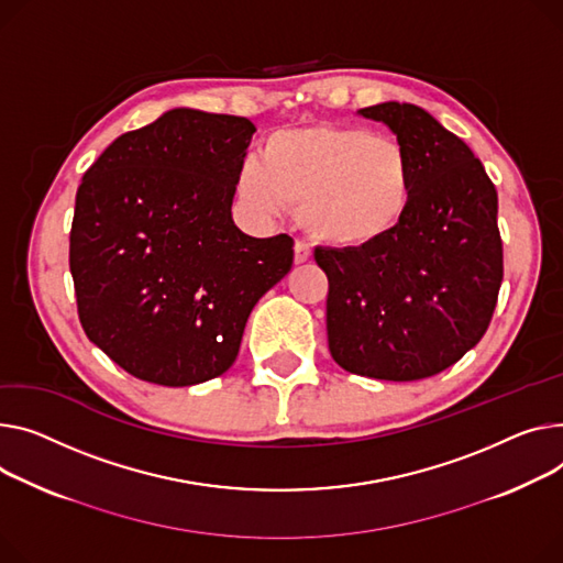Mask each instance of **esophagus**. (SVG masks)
Instances as JSON below:
<instances>
[{"mask_svg":"<svg viewBox=\"0 0 563 563\" xmlns=\"http://www.w3.org/2000/svg\"><path fill=\"white\" fill-rule=\"evenodd\" d=\"M310 257H312V251H310L308 244H303V242L294 244V262H296V265H303V262H308Z\"/></svg>","mask_w":563,"mask_h":563,"instance_id":"esophagus-1","label":"esophagus"}]
</instances>
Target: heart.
<instances>
[{"label": "heart", "instance_id": "obj_1", "mask_svg": "<svg viewBox=\"0 0 563 563\" xmlns=\"http://www.w3.org/2000/svg\"><path fill=\"white\" fill-rule=\"evenodd\" d=\"M415 180V163L398 140L323 122L269 133L260 158L242 163L238 195L262 217L294 206L314 242L364 251L400 227Z\"/></svg>", "mask_w": 563, "mask_h": 563}]
</instances>
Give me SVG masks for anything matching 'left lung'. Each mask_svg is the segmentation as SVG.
Returning <instances> with one entry per match:
<instances>
[{"mask_svg":"<svg viewBox=\"0 0 563 563\" xmlns=\"http://www.w3.org/2000/svg\"><path fill=\"white\" fill-rule=\"evenodd\" d=\"M415 163L400 227L364 251L314 249L330 289L332 360L357 376L409 383L453 366L489 328L503 283L498 192L464 140L415 103L357 110Z\"/></svg>","mask_w":563,"mask_h":563,"instance_id":"8db88e82","label":"left lung"}]
</instances>
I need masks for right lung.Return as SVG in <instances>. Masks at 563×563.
Returning <instances> with one entry per match:
<instances>
[{
	"instance_id": "obj_1",
	"label": "right lung",
	"mask_w": 563,
	"mask_h": 563,
	"mask_svg": "<svg viewBox=\"0 0 563 563\" xmlns=\"http://www.w3.org/2000/svg\"><path fill=\"white\" fill-rule=\"evenodd\" d=\"M253 133L246 118L172 108L84 174L69 233L79 319L140 380L229 371L251 310L291 269L289 235L251 238L231 214Z\"/></svg>"
}]
</instances>
